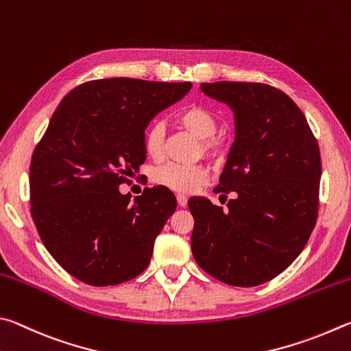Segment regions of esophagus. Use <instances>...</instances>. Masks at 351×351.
I'll use <instances>...</instances> for the list:
<instances>
[{
    "instance_id": "obj_1",
    "label": "esophagus",
    "mask_w": 351,
    "mask_h": 351,
    "mask_svg": "<svg viewBox=\"0 0 351 351\" xmlns=\"http://www.w3.org/2000/svg\"><path fill=\"white\" fill-rule=\"evenodd\" d=\"M177 202H179V206L185 208L188 205V197H186V195H183V194H179V195H177Z\"/></svg>"
}]
</instances>
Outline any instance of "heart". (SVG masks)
<instances>
[{"label": "heart", "mask_w": 351, "mask_h": 351, "mask_svg": "<svg viewBox=\"0 0 351 351\" xmlns=\"http://www.w3.org/2000/svg\"><path fill=\"white\" fill-rule=\"evenodd\" d=\"M183 128L193 132L195 137L202 138V151L211 158H219L225 152V140L216 134L219 121L216 114L202 104H189L183 108L177 115ZM145 151L154 160H160L165 152V128L162 123H152L146 129L143 138ZM210 179V171L205 165H182L166 163L154 172V180L172 191L182 194H191L205 185Z\"/></svg>", "instance_id": "b5f03b06"}]
</instances>
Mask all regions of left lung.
Masks as SVG:
<instances>
[{
  "label": "left lung",
  "instance_id": "left-lung-1",
  "mask_svg": "<svg viewBox=\"0 0 351 351\" xmlns=\"http://www.w3.org/2000/svg\"><path fill=\"white\" fill-rule=\"evenodd\" d=\"M206 95L234 110L236 140L220 183L226 210L189 199L191 250L214 279L256 287L291 265L317 220L322 163L305 115L285 92L263 83H202Z\"/></svg>",
  "mask_w": 351,
  "mask_h": 351
}]
</instances>
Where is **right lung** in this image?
I'll return each mask as SVG.
<instances>
[{
  "label": "right lung",
  "mask_w": 351,
  "mask_h": 351,
  "mask_svg": "<svg viewBox=\"0 0 351 351\" xmlns=\"http://www.w3.org/2000/svg\"><path fill=\"white\" fill-rule=\"evenodd\" d=\"M191 83L92 80L55 109L30 160V214L60 267L94 287L137 278L154 241L176 211L168 188L134 200L119 186L146 160L145 129Z\"/></svg>",
  "instance_id": "right-lung-1"
}]
</instances>
